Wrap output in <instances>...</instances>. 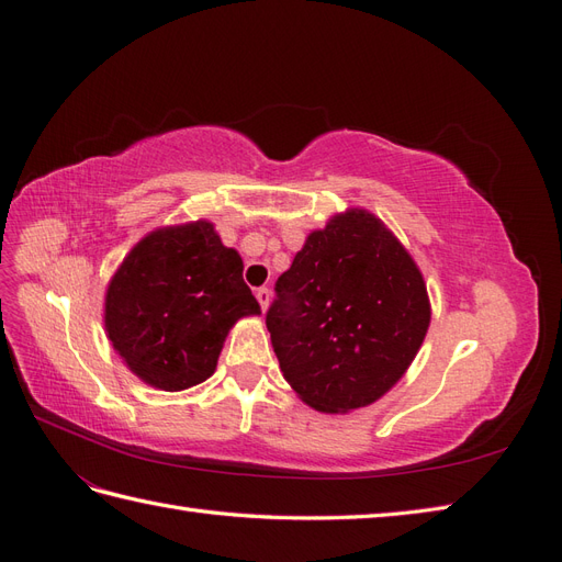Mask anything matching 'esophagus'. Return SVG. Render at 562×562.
<instances>
[{
    "label": "esophagus",
    "instance_id": "34e87169",
    "mask_svg": "<svg viewBox=\"0 0 562 562\" xmlns=\"http://www.w3.org/2000/svg\"><path fill=\"white\" fill-rule=\"evenodd\" d=\"M255 297H258L260 307L265 312L269 307V302H271V291H269V288H258V291H255Z\"/></svg>",
    "mask_w": 562,
    "mask_h": 562
}]
</instances>
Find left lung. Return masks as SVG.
I'll list each match as a JSON object with an SVG mask.
<instances>
[{
    "label": "left lung",
    "instance_id": "1",
    "mask_svg": "<svg viewBox=\"0 0 562 562\" xmlns=\"http://www.w3.org/2000/svg\"><path fill=\"white\" fill-rule=\"evenodd\" d=\"M413 255L366 209L314 229L277 281L267 330L285 382L318 413H351L394 386L427 337Z\"/></svg>",
    "mask_w": 562,
    "mask_h": 562
}]
</instances>
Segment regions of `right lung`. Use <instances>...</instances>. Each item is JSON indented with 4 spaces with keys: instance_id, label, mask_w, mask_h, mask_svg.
Returning <instances> with one entry per match:
<instances>
[{
    "instance_id": "right-lung-1",
    "label": "right lung",
    "mask_w": 562,
    "mask_h": 562,
    "mask_svg": "<svg viewBox=\"0 0 562 562\" xmlns=\"http://www.w3.org/2000/svg\"><path fill=\"white\" fill-rule=\"evenodd\" d=\"M241 271L209 220L143 236L108 283L103 316L133 375L161 391L206 382L234 323L262 314Z\"/></svg>"
}]
</instances>
